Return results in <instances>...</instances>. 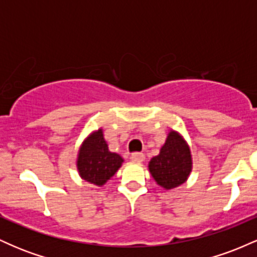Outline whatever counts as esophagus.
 Instances as JSON below:
<instances>
[{
	"label": "esophagus",
	"instance_id": "1",
	"mask_svg": "<svg viewBox=\"0 0 257 257\" xmlns=\"http://www.w3.org/2000/svg\"><path fill=\"white\" fill-rule=\"evenodd\" d=\"M131 159L133 162H135V163H141V162L145 159V155L141 152H134V153H132Z\"/></svg>",
	"mask_w": 257,
	"mask_h": 257
}]
</instances>
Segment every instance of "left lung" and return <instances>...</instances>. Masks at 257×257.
Wrapping results in <instances>:
<instances>
[{"mask_svg":"<svg viewBox=\"0 0 257 257\" xmlns=\"http://www.w3.org/2000/svg\"><path fill=\"white\" fill-rule=\"evenodd\" d=\"M153 179L166 190L178 187L187 180L192 170L190 147L179 133L172 131L158 156L149 163Z\"/></svg>","mask_w":257,"mask_h":257,"instance_id":"obj_1","label":"left lung"}]
</instances>
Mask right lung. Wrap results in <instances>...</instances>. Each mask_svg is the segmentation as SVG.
Instances as JSON below:
<instances>
[{
  "instance_id": "1",
  "label": "right lung",
  "mask_w": 257,
  "mask_h": 257,
  "mask_svg": "<svg viewBox=\"0 0 257 257\" xmlns=\"http://www.w3.org/2000/svg\"><path fill=\"white\" fill-rule=\"evenodd\" d=\"M123 163V158L108 151L101 129L91 133L82 144L77 157L79 176L85 181L102 186L116 174Z\"/></svg>"
}]
</instances>
